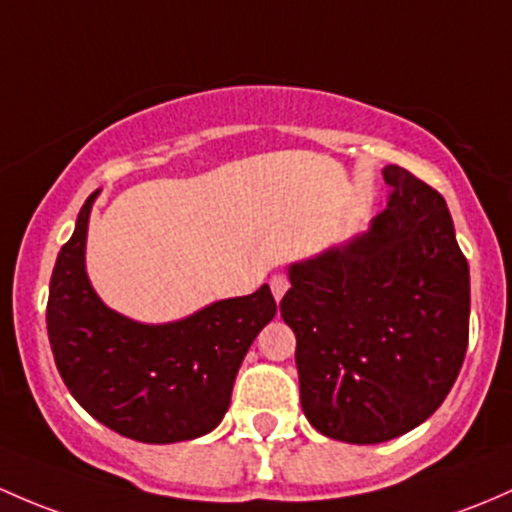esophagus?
Instances as JSON below:
<instances>
[{"mask_svg":"<svg viewBox=\"0 0 512 512\" xmlns=\"http://www.w3.org/2000/svg\"><path fill=\"white\" fill-rule=\"evenodd\" d=\"M271 291H273V298H276V303H278V300H281L288 291V278L286 276H273L271 278Z\"/></svg>","mask_w":512,"mask_h":512,"instance_id":"1","label":"esophagus"}]
</instances>
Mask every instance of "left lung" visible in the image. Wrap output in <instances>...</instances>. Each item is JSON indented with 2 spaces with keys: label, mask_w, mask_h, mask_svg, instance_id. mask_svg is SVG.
Returning a JSON list of instances; mask_svg holds the SVG:
<instances>
[{
  "label": "left lung",
  "mask_w": 512,
  "mask_h": 512,
  "mask_svg": "<svg viewBox=\"0 0 512 512\" xmlns=\"http://www.w3.org/2000/svg\"><path fill=\"white\" fill-rule=\"evenodd\" d=\"M370 229L288 266L300 404L323 436L382 444L429 419L468 347L471 278L444 197L387 165Z\"/></svg>",
  "instance_id": "1"
}]
</instances>
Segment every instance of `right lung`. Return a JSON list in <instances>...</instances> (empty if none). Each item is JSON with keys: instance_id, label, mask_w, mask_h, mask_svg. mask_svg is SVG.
<instances>
[{"instance_id": "obj_1", "label": "right lung", "mask_w": 512, "mask_h": 512, "mask_svg": "<svg viewBox=\"0 0 512 512\" xmlns=\"http://www.w3.org/2000/svg\"><path fill=\"white\" fill-rule=\"evenodd\" d=\"M98 192L78 212L51 273L46 328L61 379L93 419L128 439L175 444L209 434L229 409L251 342L276 315L271 288L263 283L175 323L147 325L115 313L86 273Z\"/></svg>"}]
</instances>
